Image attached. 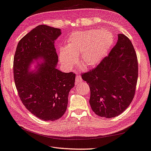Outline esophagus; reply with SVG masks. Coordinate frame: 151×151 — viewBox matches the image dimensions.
I'll list each match as a JSON object with an SVG mask.
<instances>
[{"label": "esophagus", "mask_w": 151, "mask_h": 151, "mask_svg": "<svg viewBox=\"0 0 151 151\" xmlns=\"http://www.w3.org/2000/svg\"><path fill=\"white\" fill-rule=\"evenodd\" d=\"M83 81V79L82 77H81V76L79 75H76V85H78L79 83H81Z\"/></svg>", "instance_id": "esophagus-1"}]
</instances>
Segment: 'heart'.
<instances>
[{
  "label": "heart",
  "instance_id": "heart-1",
  "mask_svg": "<svg viewBox=\"0 0 151 151\" xmlns=\"http://www.w3.org/2000/svg\"><path fill=\"white\" fill-rule=\"evenodd\" d=\"M114 42V35L107 30H89L73 34L65 47L60 52L61 63L71 68L76 62L77 55L81 54L80 65L83 68L97 66L107 55Z\"/></svg>",
  "mask_w": 151,
  "mask_h": 151
}]
</instances>
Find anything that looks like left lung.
Wrapping results in <instances>:
<instances>
[{
    "label": "left lung",
    "instance_id": "8db88e82",
    "mask_svg": "<svg viewBox=\"0 0 151 151\" xmlns=\"http://www.w3.org/2000/svg\"><path fill=\"white\" fill-rule=\"evenodd\" d=\"M116 46L93 70L82 75L90 88L89 104L96 115L114 117L123 113L135 95L138 61L135 49L119 34Z\"/></svg>",
    "mask_w": 151,
    "mask_h": 151
}]
</instances>
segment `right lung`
I'll return each mask as SVG.
<instances>
[{"instance_id":"1","label":"right lung","mask_w":151,"mask_h":151,"mask_svg":"<svg viewBox=\"0 0 151 151\" xmlns=\"http://www.w3.org/2000/svg\"><path fill=\"white\" fill-rule=\"evenodd\" d=\"M61 34L60 28L36 27L19 40L14 57V79L20 99L32 114L46 121L62 117L74 86L75 74L56 68L54 44Z\"/></svg>"}]
</instances>
